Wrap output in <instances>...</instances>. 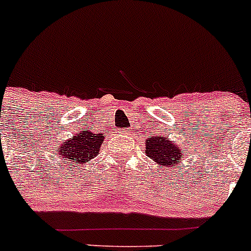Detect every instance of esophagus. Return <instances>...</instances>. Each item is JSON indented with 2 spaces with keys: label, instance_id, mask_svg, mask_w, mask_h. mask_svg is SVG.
Wrapping results in <instances>:
<instances>
[{
  "label": "esophagus",
  "instance_id": "esophagus-1",
  "mask_svg": "<svg viewBox=\"0 0 251 251\" xmlns=\"http://www.w3.org/2000/svg\"><path fill=\"white\" fill-rule=\"evenodd\" d=\"M121 132L125 133V135H127V133H128V130H124V131H121Z\"/></svg>",
  "mask_w": 251,
  "mask_h": 251
}]
</instances>
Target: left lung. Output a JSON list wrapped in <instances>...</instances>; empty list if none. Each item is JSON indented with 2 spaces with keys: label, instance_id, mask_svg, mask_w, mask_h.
I'll list each match as a JSON object with an SVG mask.
<instances>
[{
  "label": "left lung",
  "instance_id": "8db88e82",
  "mask_svg": "<svg viewBox=\"0 0 251 251\" xmlns=\"http://www.w3.org/2000/svg\"><path fill=\"white\" fill-rule=\"evenodd\" d=\"M145 153L153 162L168 168L174 167L182 160L179 146L160 136H152L146 140Z\"/></svg>",
  "mask_w": 251,
  "mask_h": 251
}]
</instances>
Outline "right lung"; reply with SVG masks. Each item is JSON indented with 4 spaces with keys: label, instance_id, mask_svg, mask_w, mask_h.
Masks as SVG:
<instances>
[{
    "label": "right lung",
    "instance_id": "right-lung-1",
    "mask_svg": "<svg viewBox=\"0 0 251 251\" xmlns=\"http://www.w3.org/2000/svg\"><path fill=\"white\" fill-rule=\"evenodd\" d=\"M105 138V133L93 132L92 128H84L74 137L65 141L57 148L58 157H62L69 167H82L97 157Z\"/></svg>",
    "mask_w": 251,
    "mask_h": 251
}]
</instances>
